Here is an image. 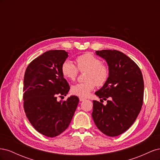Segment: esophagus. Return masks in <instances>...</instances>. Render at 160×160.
<instances>
[{"label": "esophagus", "instance_id": "1", "mask_svg": "<svg viewBox=\"0 0 160 160\" xmlns=\"http://www.w3.org/2000/svg\"><path fill=\"white\" fill-rule=\"evenodd\" d=\"M85 100H86V99L84 98H81V97H80V98H79V101H83Z\"/></svg>", "mask_w": 160, "mask_h": 160}]
</instances>
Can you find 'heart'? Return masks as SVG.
<instances>
[{"mask_svg": "<svg viewBox=\"0 0 160 160\" xmlns=\"http://www.w3.org/2000/svg\"><path fill=\"white\" fill-rule=\"evenodd\" d=\"M76 65L73 62L66 61L62 65L61 72L65 79L75 80L80 71H87L85 79L86 82L78 83L71 88V93L77 96L85 98L93 90L95 85L103 86L107 82L109 71L105 65L101 64V61L91 53H85L76 58Z\"/></svg>", "mask_w": 160, "mask_h": 160, "instance_id": "b5f03b06", "label": "heart"}]
</instances>
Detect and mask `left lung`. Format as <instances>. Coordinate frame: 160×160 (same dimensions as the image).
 Listing matches in <instances>:
<instances>
[{"label": "left lung", "mask_w": 160, "mask_h": 160, "mask_svg": "<svg viewBox=\"0 0 160 160\" xmlns=\"http://www.w3.org/2000/svg\"><path fill=\"white\" fill-rule=\"evenodd\" d=\"M95 52L107 62L109 75L105 85L95 93L99 98L108 99L107 104L93 100L92 118L101 132L110 137L118 136L132 126L141 111L144 90L142 73L137 64L122 52Z\"/></svg>", "instance_id": "8db88e82"}]
</instances>
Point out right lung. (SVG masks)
<instances>
[{
  "instance_id": "right-lung-1",
  "label": "right lung",
  "mask_w": 160,
  "mask_h": 160,
  "mask_svg": "<svg viewBox=\"0 0 160 160\" xmlns=\"http://www.w3.org/2000/svg\"><path fill=\"white\" fill-rule=\"evenodd\" d=\"M64 50H51L31 62L24 77V109L38 132L53 138L68 128L79 103L78 97L57 101L70 89L61 67L68 57Z\"/></svg>"
}]
</instances>
